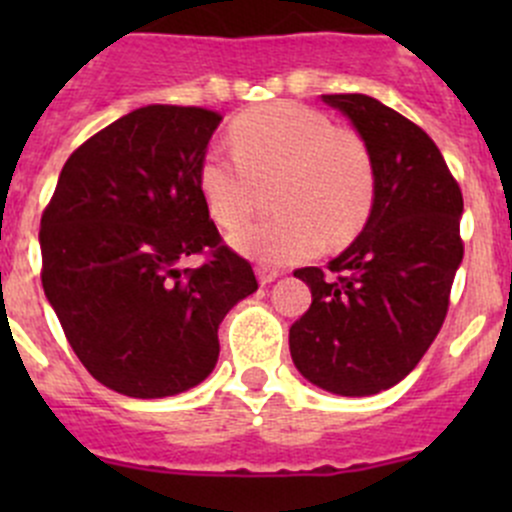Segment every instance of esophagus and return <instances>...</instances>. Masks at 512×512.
<instances>
[{
  "mask_svg": "<svg viewBox=\"0 0 512 512\" xmlns=\"http://www.w3.org/2000/svg\"><path fill=\"white\" fill-rule=\"evenodd\" d=\"M257 277H260V285H270V282H275L277 277H280V270H275V267L260 265V267H257Z\"/></svg>",
  "mask_w": 512,
  "mask_h": 512,
  "instance_id": "esophagus-1",
  "label": "esophagus"
}]
</instances>
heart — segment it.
<instances>
[{"label": "heart", "mask_w": 512, "mask_h": 512, "mask_svg": "<svg viewBox=\"0 0 512 512\" xmlns=\"http://www.w3.org/2000/svg\"><path fill=\"white\" fill-rule=\"evenodd\" d=\"M232 156L210 151L198 170L210 218L235 230L257 210L260 188H272L280 215L232 235L242 255L289 265L322 247L352 240L369 220L376 165L354 128L332 126L324 113L280 101L240 113L230 126Z\"/></svg>", "instance_id": "b5f03b06"}]
</instances>
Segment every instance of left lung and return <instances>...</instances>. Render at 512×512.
Returning a JSON list of instances; mask_svg holds the SVG:
<instances>
[{"label":"left lung","mask_w":512,"mask_h":512,"mask_svg":"<svg viewBox=\"0 0 512 512\" xmlns=\"http://www.w3.org/2000/svg\"><path fill=\"white\" fill-rule=\"evenodd\" d=\"M369 143L376 198L364 232L327 265L294 277L312 304L289 327L304 379L342 396L399 384L441 332L463 260V195L421 126L364 94H324Z\"/></svg>","instance_id":"left-lung-1"}]
</instances>
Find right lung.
I'll return each mask as SVG.
<instances>
[{
	"label": "right lung",
	"mask_w": 512,
	"mask_h": 512,
	"mask_svg": "<svg viewBox=\"0 0 512 512\" xmlns=\"http://www.w3.org/2000/svg\"><path fill=\"white\" fill-rule=\"evenodd\" d=\"M223 121L203 106L136 108L81 143L41 213V285L96 381L133 399L200 384L227 309L257 289L225 245L198 170ZM204 255V265L179 262Z\"/></svg>",
	"instance_id": "obj_1"
}]
</instances>
